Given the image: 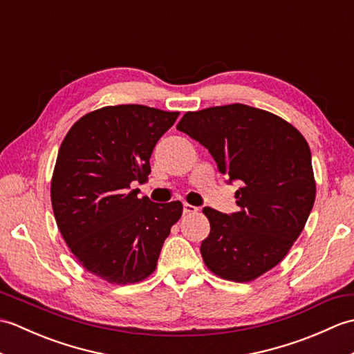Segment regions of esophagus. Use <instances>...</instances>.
<instances>
[{
	"instance_id": "obj_1",
	"label": "esophagus",
	"mask_w": 354,
	"mask_h": 354,
	"mask_svg": "<svg viewBox=\"0 0 354 354\" xmlns=\"http://www.w3.org/2000/svg\"><path fill=\"white\" fill-rule=\"evenodd\" d=\"M198 209H199L198 207L190 205V204H184V214H193V213H196Z\"/></svg>"
}]
</instances>
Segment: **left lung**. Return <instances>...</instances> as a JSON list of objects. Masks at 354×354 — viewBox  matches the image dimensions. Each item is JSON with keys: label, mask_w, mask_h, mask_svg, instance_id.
<instances>
[{"label": "left lung", "mask_w": 354, "mask_h": 354, "mask_svg": "<svg viewBox=\"0 0 354 354\" xmlns=\"http://www.w3.org/2000/svg\"><path fill=\"white\" fill-rule=\"evenodd\" d=\"M176 129L208 149L228 183L240 185L239 212L202 209L212 227L202 259L225 280H255L286 257L313 208L309 145L286 120L242 103L185 112Z\"/></svg>", "instance_id": "obj_1"}]
</instances>
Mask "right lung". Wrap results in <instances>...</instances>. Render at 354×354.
<instances>
[{
  "instance_id": "add662e5",
  "label": "right lung",
  "mask_w": 354,
  "mask_h": 354,
  "mask_svg": "<svg viewBox=\"0 0 354 354\" xmlns=\"http://www.w3.org/2000/svg\"><path fill=\"white\" fill-rule=\"evenodd\" d=\"M179 112L142 104L84 115L64 138L51 179L57 228L88 272L112 284L145 280L183 214L179 201L156 204L131 190L150 173V155Z\"/></svg>"
}]
</instances>
